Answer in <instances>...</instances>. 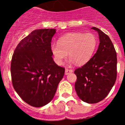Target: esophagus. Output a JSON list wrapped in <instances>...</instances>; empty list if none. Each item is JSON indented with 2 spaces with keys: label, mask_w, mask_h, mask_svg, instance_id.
Returning a JSON list of instances; mask_svg holds the SVG:
<instances>
[{
  "label": "esophagus",
  "mask_w": 125,
  "mask_h": 125,
  "mask_svg": "<svg viewBox=\"0 0 125 125\" xmlns=\"http://www.w3.org/2000/svg\"><path fill=\"white\" fill-rule=\"evenodd\" d=\"M73 70H69V69L66 68V69H65V75H68V74H70V73H73Z\"/></svg>",
  "instance_id": "obj_1"
}]
</instances>
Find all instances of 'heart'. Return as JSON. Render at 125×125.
Returning a JSON list of instances; mask_svg holds the SVG:
<instances>
[{"label":"heart","instance_id":"1","mask_svg":"<svg viewBox=\"0 0 125 125\" xmlns=\"http://www.w3.org/2000/svg\"><path fill=\"white\" fill-rule=\"evenodd\" d=\"M97 39L92 33L72 32L65 34L53 43L51 50L57 63L62 64L69 52L71 62L77 65L85 64L93 55L97 46Z\"/></svg>","mask_w":125,"mask_h":125}]
</instances>
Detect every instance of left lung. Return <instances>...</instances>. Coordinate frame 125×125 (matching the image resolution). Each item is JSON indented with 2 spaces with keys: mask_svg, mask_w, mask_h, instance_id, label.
<instances>
[{
  "mask_svg": "<svg viewBox=\"0 0 125 125\" xmlns=\"http://www.w3.org/2000/svg\"><path fill=\"white\" fill-rule=\"evenodd\" d=\"M99 48L96 53L81 68L76 69L75 89L79 97L88 103H96L108 95L117 78V53L110 38L96 27Z\"/></svg>",
  "mask_w": 125,
  "mask_h": 125,
  "instance_id": "1",
  "label": "left lung"
}]
</instances>
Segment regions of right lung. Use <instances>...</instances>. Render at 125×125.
<instances>
[{
    "mask_svg": "<svg viewBox=\"0 0 125 125\" xmlns=\"http://www.w3.org/2000/svg\"><path fill=\"white\" fill-rule=\"evenodd\" d=\"M55 29H40L22 39L11 63L12 86L24 102L42 107L52 100L65 68L53 60L51 42Z\"/></svg>",
    "mask_w": 125,
    "mask_h": 125,
    "instance_id": "right-lung-1",
    "label": "right lung"
}]
</instances>
